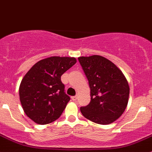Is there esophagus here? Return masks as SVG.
<instances>
[{"label":"esophagus","mask_w":152,"mask_h":152,"mask_svg":"<svg viewBox=\"0 0 152 152\" xmlns=\"http://www.w3.org/2000/svg\"><path fill=\"white\" fill-rule=\"evenodd\" d=\"M71 99H72V100H73V101H76V99H78V96L76 95V96H72Z\"/></svg>","instance_id":"1"}]
</instances>
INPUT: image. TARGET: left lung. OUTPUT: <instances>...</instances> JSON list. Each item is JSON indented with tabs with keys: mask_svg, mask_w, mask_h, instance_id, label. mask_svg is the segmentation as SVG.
Wrapping results in <instances>:
<instances>
[{
	"mask_svg": "<svg viewBox=\"0 0 152 152\" xmlns=\"http://www.w3.org/2000/svg\"><path fill=\"white\" fill-rule=\"evenodd\" d=\"M90 88L91 101L80 108L84 117L107 125L115 121L126 108L129 86L121 70L99 55L78 58Z\"/></svg>",
	"mask_w": 152,
	"mask_h": 152,
	"instance_id": "left-lung-1",
	"label": "left lung"
}]
</instances>
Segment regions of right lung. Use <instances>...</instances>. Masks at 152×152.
I'll use <instances>...</instances> for the list:
<instances>
[{
	"instance_id": "obj_1",
	"label": "right lung",
	"mask_w": 152,
	"mask_h": 152,
	"mask_svg": "<svg viewBox=\"0 0 152 152\" xmlns=\"http://www.w3.org/2000/svg\"><path fill=\"white\" fill-rule=\"evenodd\" d=\"M75 57L50 56L39 60L23 78L20 100L27 116L36 124H50L59 118L70 101L61 76L74 65Z\"/></svg>"
}]
</instances>
